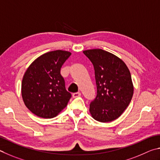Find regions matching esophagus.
Returning a JSON list of instances; mask_svg holds the SVG:
<instances>
[{
    "label": "esophagus",
    "instance_id": "esophagus-1",
    "mask_svg": "<svg viewBox=\"0 0 160 160\" xmlns=\"http://www.w3.org/2000/svg\"><path fill=\"white\" fill-rule=\"evenodd\" d=\"M79 96H81V93L80 92H77V93H73L72 94V97L74 98H77V97H79Z\"/></svg>",
    "mask_w": 160,
    "mask_h": 160
}]
</instances>
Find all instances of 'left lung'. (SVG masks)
Returning <instances> with one entry per match:
<instances>
[{
  "label": "left lung",
  "instance_id": "1",
  "mask_svg": "<svg viewBox=\"0 0 160 160\" xmlns=\"http://www.w3.org/2000/svg\"><path fill=\"white\" fill-rule=\"evenodd\" d=\"M93 64L97 96L90 104V114L100 122H110L122 115L129 105L133 85L129 69L122 59L102 49L83 51Z\"/></svg>",
  "mask_w": 160,
  "mask_h": 160
}]
</instances>
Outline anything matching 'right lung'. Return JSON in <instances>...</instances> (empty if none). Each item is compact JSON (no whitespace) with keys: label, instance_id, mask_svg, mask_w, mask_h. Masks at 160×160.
I'll return each mask as SVG.
<instances>
[{"label":"right lung","instance_id":"obj_1","mask_svg":"<svg viewBox=\"0 0 160 160\" xmlns=\"http://www.w3.org/2000/svg\"><path fill=\"white\" fill-rule=\"evenodd\" d=\"M72 53L57 50L37 58L25 72L22 82L24 105L35 115L51 119L66 108L72 95L66 91L60 69Z\"/></svg>","mask_w":160,"mask_h":160}]
</instances>
